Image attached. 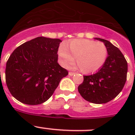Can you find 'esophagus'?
Listing matches in <instances>:
<instances>
[{"mask_svg": "<svg viewBox=\"0 0 135 135\" xmlns=\"http://www.w3.org/2000/svg\"><path fill=\"white\" fill-rule=\"evenodd\" d=\"M74 74H75V73H71V72H70V73H69V75L70 76H73Z\"/></svg>", "mask_w": 135, "mask_h": 135, "instance_id": "1", "label": "esophagus"}]
</instances>
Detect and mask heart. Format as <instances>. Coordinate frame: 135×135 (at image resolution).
<instances>
[{"instance_id": "1", "label": "heart", "mask_w": 135, "mask_h": 135, "mask_svg": "<svg viewBox=\"0 0 135 135\" xmlns=\"http://www.w3.org/2000/svg\"><path fill=\"white\" fill-rule=\"evenodd\" d=\"M108 51L102 42L88 39H75L66 44H62L58 50L60 64L66 66L76 57L78 66L84 73H91L99 70L107 59Z\"/></svg>"}]
</instances>
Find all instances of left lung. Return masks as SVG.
<instances>
[{
	"instance_id": "left-lung-1",
	"label": "left lung",
	"mask_w": 135,
	"mask_h": 135,
	"mask_svg": "<svg viewBox=\"0 0 135 135\" xmlns=\"http://www.w3.org/2000/svg\"><path fill=\"white\" fill-rule=\"evenodd\" d=\"M104 43L108 57L96 73L84 76V81L78 88L81 96L95 104L107 103L114 99L124 87L127 62L120 50L108 40L94 38Z\"/></svg>"
}]
</instances>
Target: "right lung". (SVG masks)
<instances>
[{"mask_svg": "<svg viewBox=\"0 0 135 135\" xmlns=\"http://www.w3.org/2000/svg\"><path fill=\"white\" fill-rule=\"evenodd\" d=\"M60 39L39 36L17 47L6 66V82L21 103L36 105L48 100L68 71L57 62Z\"/></svg>", "mask_w": 135, "mask_h": 135, "instance_id": "add662e5", "label": "right lung"}]
</instances>
